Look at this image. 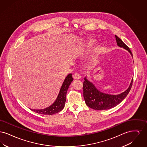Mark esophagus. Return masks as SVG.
Wrapping results in <instances>:
<instances>
[{"label": "esophagus", "instance_id": "1", "mask_svg": "<svg viewBox=\"0 0 147 147\" xmlns=\"http://www.w3.org/2000/svg\"><path fill=\"white\" fill-rule=\"evenodd\" d=\"M73 78L74 79H79L81 78V76H80L78 73H76L75 74H73Z\"/></svg>", "mask_w": 147, "mask_h": 147}]
</instances>
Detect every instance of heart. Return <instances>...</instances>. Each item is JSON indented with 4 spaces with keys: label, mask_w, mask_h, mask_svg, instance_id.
<instances>
[{
    "label": "heart",
    "mask_w": 147,
    "mask_h": 147,
    "mask_svg": "<svg viewBox=\"0 0 147 147\" xmlns=\"http://www.w3.org/2000/svg\"><path fill=\"white\" fill-rule=\"evenodd\" d=\"M93 43H94V40H90V41H89L88 42L87 44L86 45V46L90 47H91V46L93 45Z\"/></svg>",
    "instance_id": "obj_1"
}]
</instances>
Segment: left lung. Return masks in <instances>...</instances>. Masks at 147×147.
I'll return each mask as SVG.
<instances>
[{
    "instance_id": "obj_1",
    "label": "left lung",
    "mask_w": 147,
    "mask_h": 147,
    "mask_svg": "<svg viewBox=\"0 0 147 147\" xmlns=\"http://www.w3.org/2000/svg\"><path fill=\"white\" fill-rule=\"evenodd\" d=\"M117 44L120 47L127 50L132 56L129 47L119 37L115 35ZM133 79L126 91L118 95H110L98 90L94 84L89 82L86 77L83 83V96L88 106L95 110H104L113 108L122 101L130 91L132 86Z\"/></svg>"
}]
</instances>
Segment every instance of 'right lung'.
<instances>
[{"mask_svg":"<svg viewBox=\"0 0 147 147\" xmlns=\"http://www.w3.org/2000/svg\"><path fill=\"white\" fill-rule=\"evenodd\" d=\"M73 79L72 78L71 74H69L63 82V84L61 86L57 98L52 105H51L49 107L41 109V110H35V109H30L31 110L36 112L37 113L42 114V115H52L53 114L57 113L60 112L63 110L64 105L66 101V94L68 89V88L73 82Z\"/></svg>","mask_w":147,"mask_h":147,"instance_id":"add662e5","label":"right lung"}]
</instances>
